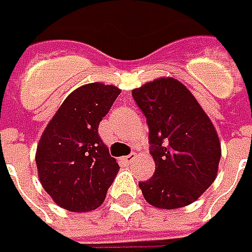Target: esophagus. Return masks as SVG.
I'll return each mask as SVG.
<instances>
[{"instance_id": "34e87169", "label": "esophagus", "mask_w": 252, "mask_h": 252, "mask_svg": "<svg viewBox=\"0 0 252 252\" xmlns=\"http://www.w3.org/2000/svg\"><path fill=\"white\" fill-rule=\"evenodd\" d=\"M135 158H136V155L135 153H131V155H128V156H126L123 160L126 161V163H132V161L135 160Z\"/></svg>"}]
</instances>
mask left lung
I'll return each mask as SVG.
<instances>
[{
    "label": "left lung",
    "instance_id": "obj_1",
    "mask_svg": "<svg viewBox=\"0 0 252 252\" xmlns=\"http://www.w3.org/2000/svg\"><path fill=\"white\" fill-rule=\"evenodd\" d=\"M149 126L155 174L139 183L143 198L159 209L192 204L218 176V132L194 94L174 78H159L132 91Z\"/></svg>",
    "mask_w": 252,
    "mask_h": 252
}]
</instances>
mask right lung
I'll return each instance as SVG.
<instances>
[{"label":"right lung","instance_id":"obj_1","mask_svg":"<svg viewBox=\"0 0 252 252\" xmlns=\"http://www.w3.org/2000/svg\"><path fill=\"white\" fill-rule=\"evenodd\" d=\"M121 91L93 82L68 94L40 136V183L58 206L89 212L103 204L118 173L117 160L99 136V124Z\"/></svg>","mask_w":252,"mask_h":252}]
</instances>
